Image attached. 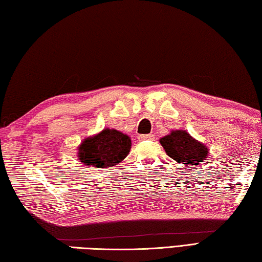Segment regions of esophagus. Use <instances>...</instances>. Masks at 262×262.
<instances>
[{
	"label": "esophagus",
	"instance_id": "34e87169",
	"mask_svg": "<svg viewBox=\"0 0 262 262\" xmlns=\"http://www.w3.org/2000/svg\"><path fill=\"white\" fill-rule=\"evenodd\" d=\"M139 140H152L154 139V135H140L138 137Z\"/></svg>",
	"mask_w": 262,
	"mask_h": 262
}]
</instances>
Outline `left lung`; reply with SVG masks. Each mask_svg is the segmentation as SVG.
Listing matches in <instances>:
<instances>
[{
  "label": "left lung",
  "instance_id": "obj_1",
  "mask_svg": "<svg viewBox=\"0 0 262 262\" xmlns=\"http://www.w3.org/2000/svg\"><path fill=\"white\" fill-rule=\"evenodd\" d=\"M160 143L169 157L185 167H194L204 162L208 154V148L192 138L185 130L171 131L170 135L160 139Z\"/></svg>",
  "mask_w": 262,
  "mask_h": 262
}]
</instances>
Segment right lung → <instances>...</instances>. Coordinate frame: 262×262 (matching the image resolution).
<instances>
[{"label": "right lung", "instance_id": "1", "mask_svg": "<svg viewBox=\"0 0 262 262\" xmlns=\"http://www.w3.org/2000/svg\"><path fill=\"white\" fill-rule=\"evenodd\" d=\"M78 159L91 167L108 168L116 166L127 157L131 149L130 137L113 128L89 137L80 144Z\"/></svg>", "mask_w": 262, "mask_h": 262}]
</instances>
